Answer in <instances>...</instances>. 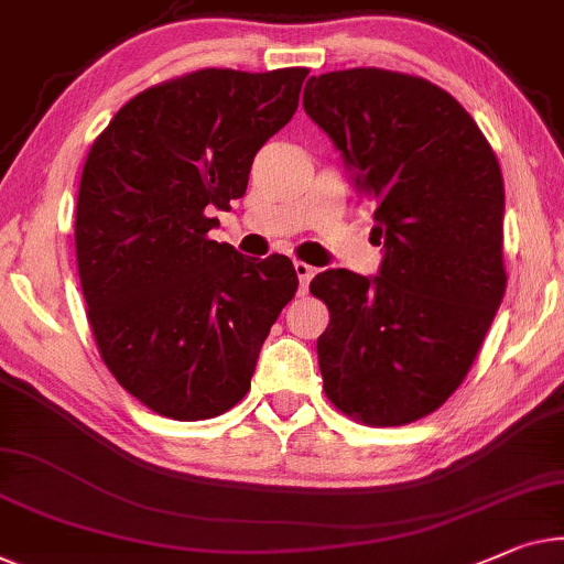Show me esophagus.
<instances>
[{
    "instance_id": "obj_1",
    "label": "esophagus",
    "mask_w": 564,
    "mask_h": 564,
    "mask_svg": "<svg viewBox=\"0 0 564 564\" xmlns=\"http://www.w3.org/2000/svg\"><path fill=\"white\" fill-rule=\"evenodd\" d=\"M295 274H297V280H300V290L305 292L310 280H313V276H315V267H310L305 262H295Z\"/></svg>"
}]
</instances>
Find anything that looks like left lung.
I'll list each match as a JSON object with an SVG mask.
<instances>
[{
    "label": "left lung",
    "mask_w": 564,
    "mask_h": 564,
    "mask_svg": "<svg viewBox=\"0 0 564 564\" xmlns=\"http://www.w3.org/2000/svg\"><path fill=\"white\" fill-rule=\"evenodd\" d=\"M383 243L377 276L325 269L323 389L348 417L394 427L435 412L468 373L506 290L503 177L468 111L430 80L381 68L307 80Z\"/></svg>",
    "instance_id": "left-lung-1"
}]
</instances>
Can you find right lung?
Returning <instances> with one entry per match:
<instances>
[{"label":"right lung","mask_w":564,"mask_h":564,"mask_svg":"<svg viewBox=\"0 0 564 564\" xmlns=\"http://www.w3.org/2000/svg\"><path fill=\"white\" fill-rule=\"evenodd\" d=\"M305 76L187 73L127 101L88 152L76 206L88 323L113 379L162 417L208 420L241 402L295 297L288 257H243L208 231L210 214L247 193Z\"/></svg>","instance_id":"add662e5"}]
</instances>
